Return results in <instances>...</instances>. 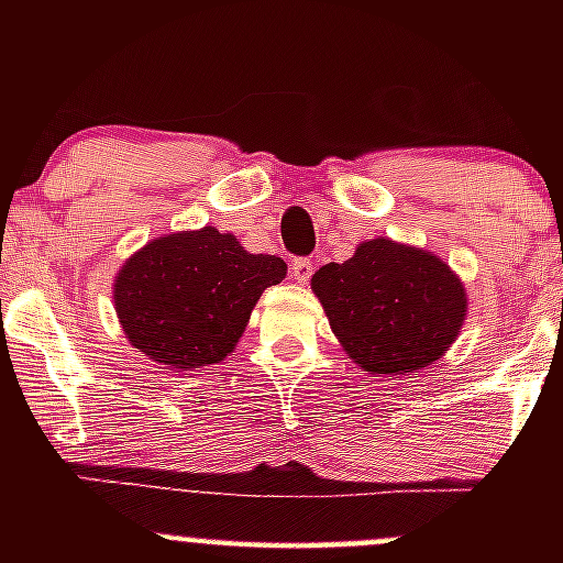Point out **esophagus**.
Returning a JSON list of instances; mask_svg holds the SVG:
<instances>
[{"instance_id": "obj_1", "label": "esophagus", "mask_w": 563, "mask_h": 563, "mask_svg": "<svg viewBox=\"0 0 563 563\" xmlns=\"http://www.w3.org/2000/svg\"><path fill=\"white\" fill-rule=\"evenodd\" d=\"M312 269H314V267H312V262H309L307 256H299V260L290 262V269H288V273H290V277H294L296 283H307L309 277H312Z\"/></svg>"}]
</instances>
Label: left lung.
Returning a JSON list of instances; mask_svg holds the SVG:
<instances>
[{"mask_svg": "<svg viewBox=\"0 0 563 563\" xmlns=\"http://www.w3.org/2000/svg\"><path fill=\"white\" fill-rule=\"evenodd\" d=\"M341 346L367 373L405 376L437 363L466 320V288L431 251L376 238L312 275Z\"/></svg>", "mask_w": 563, "mask_h": 563, "instance_id": "1", "label": "left lung"}]
</instances>
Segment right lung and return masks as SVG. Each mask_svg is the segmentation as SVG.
<instances>
[{
  "instance_id": "right-lung-1",
  "label": "right lung",
  "mask_w": 563,
  "mask_h": 563,
  "mask_svg": "<svg viewBox=\"0 0 563 563\" xmlns=\"http://www.w3.org/2000/svg\"><path fill=\"white\" fill-rule=\"evenodd\" d=\"M280 256L249 254L217 228L151 241L115 275L113 303L129 344L164 367L222 363L264 288L286 277Z\"/></svg>"
}]
</instances>
